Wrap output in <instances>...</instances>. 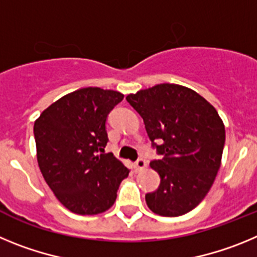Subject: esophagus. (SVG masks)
<instances>
[{
    "label": "esophagus",
    "instance_id": "1",
    "mask_svg": "<svg viewBox=\"0 0 257 257\" xmlns=\"http://www.w3.org/2000/svg\"><path fill=\"white\" fill-rule=\"evenodd\" d=\"M145 167H147V161H145L144 158H139V160L135 162V169L138 170V171H142Z\"/></svg>",
    "mask_w": 257,
    "mask_h": 257
}]
</instances>
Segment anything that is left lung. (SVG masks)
I'll return each instance as SVG.
<instances>
[{"instance_id":"1","label":"left lung","mask_w":257,"mask_h":257,"mask_svg":"<svg viewBox=\"0 0 257 257\" xmlns=\"http://www.w3.org/2000/svg\"><path fill=\"white\" fill-rule=\"evenodd\" d=\"M126 100L142 115L162 156L151 162L161 184L145 194L147 205L166 217L189 212L205 198L221 165L225 127L219 113L192 88L175 83L140 90Z\"/></svg>"}]
</instances>
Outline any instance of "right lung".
<instances>
[{"instance_id": "right-lung-1", "label": "right lung", "mask_w": 257, "mask_h": 257, "mask_svg": "<svg viewBox=\"0 0 257 257\" xmlns=\"http://www.w3.org/2000/svg\"><path fill=\"white\" fill-rule=\"evenodd\" d=\"M123 95L100 87L79 88L52 103L36 119L37 161L61 205L78 215L112 207L130 170L104 152L109 112Z\"/></svg>"}]
</instances>
